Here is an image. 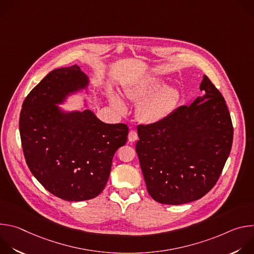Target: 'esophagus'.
Masks as SVG:
<instances>
[{"label":"esophagus","mask_w":254,"mask_h":254,"mask_svg":"<svg viewBox=\"0 0 254 254\" xmlns=\"http://www.w3.org/2000/svg\"><path fill=\"white\" fill-rule=\"evenodd\" d=\"M127 138L129 141H135L137 139V133L135 130H129L128 132V135H127Z\"/></svg>","instance_id":"1"}]
</instances>
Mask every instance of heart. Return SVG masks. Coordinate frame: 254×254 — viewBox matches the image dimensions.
I'll list each match as a JSON object with an SVG mask.
<instances>
[{
  "instance_id": "heart-1",
  "label": "heart",
  "mask_w": 254,
  "mask_h": 254,
  "mask_svg": "<svg viewBox=\"0 0 254 254\" xmlns=\"http://www.w3.org/2000/svg\"><path fill=\"white\" fill-rule=\"evenodd\" d=\"M162 80L149 78L126 91L132 101H141L137 106L138 118L146 123H157L168 117L178 102V91L174 87H163ZM113 105L120 112L126 111L125 103L118 97L112 98Z\"/></svg>"
}]
</instances>
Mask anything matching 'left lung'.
<instances>
[{
  "mask_svg": "<svg viewBox=\"0 0 254 254\" xmlns=\"http://www.w3.org/2000/svg\"><path fill=\"white\" fill-rule=\"evenodd\" d=\"M204 96L160 122L138 125L135 151L151 197L180 205L205 196L230 154L233 126L221 92L205 75Z\"/></svg>",
  "mask_w": 254,
  "mask_h": 254,
  "instance_id": "1",
  "label": "left lung"
}]
</instances>
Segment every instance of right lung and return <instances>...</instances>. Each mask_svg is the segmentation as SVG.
<instances>
[{
  "instance_id": "obj_1",
  "label": "right lung",
  "mask_w": 254,
  "mask_h": 254,
  "mask_svg": "<svg viewBox=\"0 0 254 254\" xmlns=\"http://www.w3.org/2000/svg\"><path fill=\"white\" fill-rule=\"evenodd\" d=\"M87 84L77 65L55 69L30 91L20 114L22 148L31 173L66 201H85L102 192L113 158L128 133L127 125L104 124L88 110H59L57 103Z\"/></svg>"
}]
</instances>
